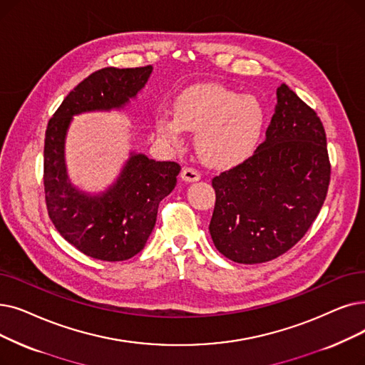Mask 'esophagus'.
Listing matches in <instances>:
<instances>
[{"instance_id":"1","label":"esophagus","mask_w":365,"mask_h":365,"mask_svg":"<svg viewBox=\"0 0 365 365\" xmlns=\"http://www.w3.org/2000/svg\"><path fill=\"white\" fill-rule=\"evenodd\" d=\"M180 176H182V180L187 182V183L198 182L201 179V174L197 170H194V168H183Z\"/></svg>"}]
</instances>
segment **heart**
<instances>
[{
    "mask_svg": "<svg viewBox=\"0 0 365 365\" xmlns=\"http://www.w3.org/2000/svg\"><path fill=\"white\" fill-rule=\"evenodd\" d=\"M174 116L155 115L158 137L178 146L185 131H195L194 146L202 164L225 170L245 163L255 150L264 126V108L252 95L217 83L189 86L173 101Z\"/></svg>",
    "mask_w": 365,
    "mask_h": 365,
    "instance_id": "1",
    "label": "heart"
}]
</instances>
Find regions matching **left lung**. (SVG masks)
<instances>
[{"mask_svg": "<svg viewBox=\"0 0 365 365\" xmlns=\"http://www.w3.org/2000/svg\"><path fill=\"white\" fill-rule=\"evenodd\" d=\"M265 141L212 180L209 231L216 249L239 264L272 261L307 232L327 197L331 165L321 119L287 85Z\"/></svg>", "mask_w": 365, "mask_h": 365, "instance_id": "8db88e82", "label": "left lung"}]
</instances>
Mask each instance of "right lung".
<instances>
[{"label": "right lung", "instance_id": "obj_1", "mask_svg": "<svg viewBox=\"0 0 365 365\" xmlns=\"http://www.w3.org/2000/svg\"><path fill=\"white\" fill-rule=\"evenodd\" d=\"M140 68L107 67L92 73L62 101L47 123L44 194L58 232L85 255L101 261L130 259L145 247L158 205L173 191L180 165L131 152L118 179L100 194L76 187L67 173L66 138L73 116L120 110L135 100L152 74Z\"/></svg>", "mask_w": 365, "mask_h": 365}]
</instances>
